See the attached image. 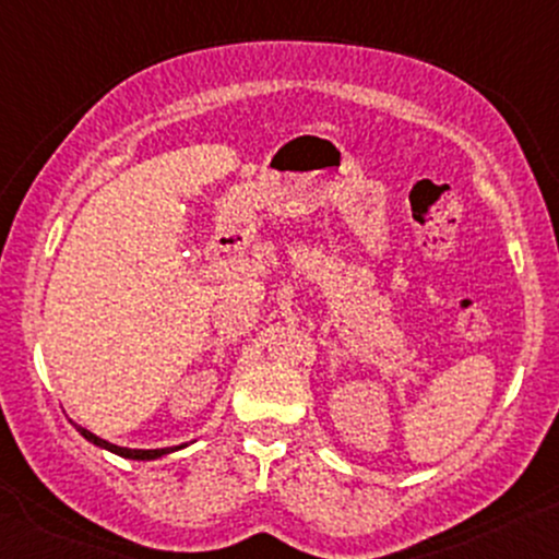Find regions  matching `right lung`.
<instances>
[{
  "label": "right lung",
  "instance_id": "add662e5",
  "mask_svg": "<svg viewBox=\"0 0 559 559\" xmlns=\"http://www.w3.org/2000/svg\"><path fill=\"white\" fill-rule=\"evenodd\" d=\"M76 429L84 435V438L90 440V443L100 445V449H106V451H110V453H119V456H124V459H138V462H148V459H158V456H164V453H171V451L180 449V445H177V449H156V451L121 449V445H114V443H108V440H103V438H97V435H92L90 429H84V427H76Z\"/></svg>",
  "mask_w": 559,
  "mask_h": 559
}]
</instances>
